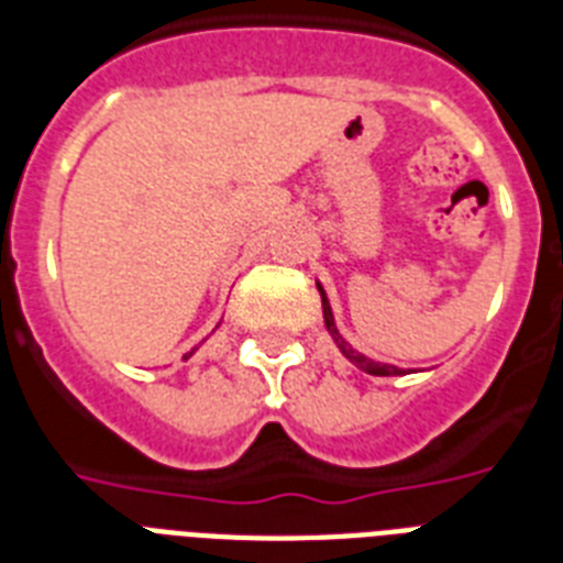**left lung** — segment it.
<instances>
[{
    "instance_id": "obj_1",
    "label": "left lung",
    "mask_w": 563,
    "mask_h": 563,
    "mask_svg": "<svg viewBox=\"0 0 563 563\" xmlns=\"http://www.w3.org/2000/svg\"><path fill=\"white\" fill-rule=\"evenodd\" d=\"M316 286H318V291H321V309H324V327H327V333L333 335L335 347L342 351L344 360H351L353 365H356V368L365 371V374H371V376H397V374H406V371L397 368V365H385V362H374V360H368L365 353L356 351V347H353V344L347 342V339H344L342 333H339V327H335L333 307H330V300H327L324 286H321V283H318V280H316Z\"/></svg>"
}]
</instances>
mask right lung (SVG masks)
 <instances>
[{"mask_svg": "<svg viewBox=\"0 0 563 563\" xmlns=\"http://www.w3.org/2000/svg\"><path fill=\"white\" fill-rule=\"evenodd\" d=\"M195 351H198V347H192V351H189V353H187V356H184V360H189V356H192V353H195Z\"/></svg>", "mask_w": 563, "mask_h": 563, "instance_id": "obj_1", "label": "right lung"}]
</instances>
